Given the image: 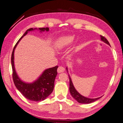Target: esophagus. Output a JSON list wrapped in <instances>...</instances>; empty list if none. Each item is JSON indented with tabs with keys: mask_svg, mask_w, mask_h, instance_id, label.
Instances as JSON below:
<instances>
[{
	"mask_svg": "<svg viewBox=\"0 0 123 123\" xmlns=\"http://www.w3.org/2000/svg\"><path fill=\"white\" fill-rule=\"evenodd\" d=\"M65 70L64 68L62 67H59V68H57V73H63Z\"/></svg>",
	"mask_w": 123,
	"mask_h": 123,
	"instance_id": "34e87169",
	"label": "esophagus"
}]
</instances>
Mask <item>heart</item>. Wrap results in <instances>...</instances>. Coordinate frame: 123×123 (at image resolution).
I'll list each match as a JSON object with an SVG mask.
<instances>
[{
	"instance_id": "b5f03b06",
	"label": "heart",
	"mask_w": 123,
	"mask_h": 123,
	"mask_svg": "<svg viewBox=\"0 0 123 123\" xmlns=\"http://www.w3.org/2000/svg\"><path fill=\"white\" fill-rule=\"evenodd\" d=\"M75 37L73 35H66L59 38L54 44V48L57 50H62L73 43Z\"/></svg>"
}]
</instances>
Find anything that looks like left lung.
<instances>
[{
	"label": "left lung",
	"instance_id": "left-lung-1",
	"mask_svg": "<svg viewBox=\"0 0 123 123\" xmlns=\"http://www.w3.org/2000/svg\"><path fill=\"white\" fill-rule=\"evenodd\" d=\"M100 38H101V40L102 41V42H103L104 43H105V44H107L110 46L109 43L107 40L106 38L104 37H103V36H100ZM66 70H67V71L68 72V67H66ZM68 76L69 77V91H70V94H71L72 97H73L74 99H75L78 102L80 103H84V104H88V103H92L93 102L95 101L96 100H98V99H99V98H100L102 97H101L97 98H86L85 97H84V96L81 95L80 93L78 92V91L76 90V88H74V84L73 83V81H72L70 76L69 74H68Z\"/></svg>",
	"mask_w": 123,
	"mask_h": 123
}]
</instances>
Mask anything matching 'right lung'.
<instances>
[{
	"instance_id": "right-lung-1",
	"label": "right lung",
	"mask_w": 123,
	"mask_h": 123,
	"mask_svg": "<svg viewBox=\"0 0 123 123\" xmlns=\"http://www.w3.org/2000/svg\"><path fill=\"white\" fill-rule=\"evenodd\" d=\"M37 30L42 33L48 32L49 28H30L25 31L23 35L17 42L12 54L11 64L13 70V79L17 89L25 98L32 101H42L46 99L53 92L54 87V81L57 74L58 66L45 69L36 80L32 83H26L21 80L17 74L14 64V51L20 40L30 31Z\"/></svg>"
}]
</instances>
